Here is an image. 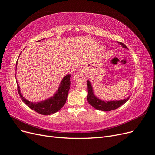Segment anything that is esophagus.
<instances>
[{
  "instance_id": "34e87169",
  "label": "esophagus",
  "mask_w": 155,
  "mask_h": 155,
  "mask_svg": "<svg viewBox=\"0 0 155 155\" xmlns=\"http://www.w3.org/2000/svg\"><path fill=\"white\" fill-rule=\"evenodd\" d=\"M85 77H86V74H85V73L83 70H81V71L77 72L75 74H74V81H80V80L85 79Z\"/></svg>"
}]
</instances>
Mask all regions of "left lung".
Wrapping results in <instances>:
<instances>
[{"mask_svg": "<svg viewBox=\"0 0 155 155\" xmlns=\"http://www.w3.org/2000/svg\"><path fill=\"white\" fill-rule=\"evenodd\" d=\"M119 44H121V45L123 48L128 49L127 46H126L124 43L119 42ZM87 90H88V95L87 97V101L91 105H92L97 110L105 111V112L116 110V108L120 107L124 104H125V103L129 100L130 97V96H128L127 98L122 100L108 101H103V100H101L100 99H98L94 94L92 85H91L89 81H87Z\"/></svg>", "mask_w": 155, "mask_h": 155, "instance_id": "left-lung-1", "label": "left lung"}]
</instances>
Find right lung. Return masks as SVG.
I'll return each instance as SVG.
<instances>
[{
  "instance_id": "1",
  "label": "right lung",
  "mask_w": 155,
  "mask_h": 155,
  "mask_svg": "<svg viewBox=\"0 0 155 155\" xmlns=\"http://www.w3.org/2000/svg\"><path fill=\"white\" fill-rule=\"evenodd\" d=\"M40 41L41 40H39L38 41ZM17 62H18V61H16V67L17 66ZM70 74H67L62 80L57 92L53 97L38 103L31 102L25 99L20 93V87L18 83H17V87H18L17 89H18V92L22 101L30 108L39 114H42V115H50L51 114H54L59 111L65 104L68 91L70 88Z\"/></svg>"
}]
</instances>
